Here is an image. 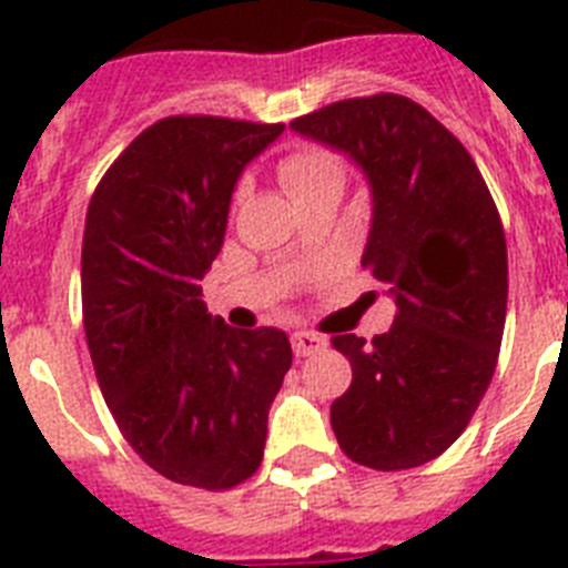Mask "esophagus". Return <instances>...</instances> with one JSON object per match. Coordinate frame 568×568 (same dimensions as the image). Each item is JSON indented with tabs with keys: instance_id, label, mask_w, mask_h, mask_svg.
<instances>
[{
	"instance_id": "esophagus-1",
	"label": "esophagus",
	"mask_w": 568,
	"mask_h": 568,
	"mask_svg": "<svg viewBox=\"0 0 568 568\" xmlns=\"http://www.w3.org/2000/svg\"><path fill=\"white\" fill-rule=\"evenodd\" d=\"M322 348H325V339L318 334H311V331H295L293 334L295 357H311V354H316Z\"/></svg>"
}]
</instances>
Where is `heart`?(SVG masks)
<instances>
[{
  "mask_svg": "<svg viewBox=\"0 0 568 568\" xmlns=\"http://www.w3.org/2000/svg\"><path fill=\"white\" fill-rule=\"evenodd\" d=\"M278 180L293 203L316 194H339L345 185V159L322 144H302L278 159Z\"/></svg>",
  "mask_w": 568,
  "mask_h": 568,
  "instance_id": "1",
  "label": "heart"
}]
</instances>
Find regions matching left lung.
I'll return each mask as SVG.
<instances>
[{
  "label": "left lung",
  "instance_id": "obj_1",
  "mask_svg": "<svg viewBox=\"0 0 568 568\" xmlns=\"http://www.w3.org/2000/svg\"><path fill=\"white\" fill-rule=\"evenodd\" d=\"M348 153L372 185L363 266L395 298V325L336 334L348 392L336 442L372 470L433 462L467 429L494 377L508 307V250L494 196L456 135L412 98H348L290 121Z\"/></svg>",
  "mask_w": 568,
  "mask_h": 568
}]
</instances>
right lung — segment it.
<instances>
[{
  "instance_id": "add662e5",
  "label": "right lung",
  "mask_w": 568,
  "mask_h": 568,
  "mask_svg": "<svg viewBox=\"0 0 568 568\" xmlns=\"http://www.w3.org/2000/svg\"><path fill=\"white\" fill-rule=\"evenodd\" d=\"M281 130L171 115L135 135L89 200L81 295L98 386L126 444L176 485L250 479L293 363L284 331H234L203 302L234 185Z\"/></svg>"
}]
</instances>
